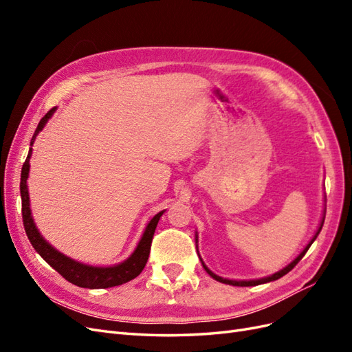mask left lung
<instances>
[{
    "instance_id": "1",
    "label": "left lung",
    "mask_w": 352,
    "mask_h": 352,
    "mask_svg": "<svg viewBox=\"0 0 352 352\" xmlns=\"http://www.w3.org/2000/svg\"><path fill=\"white\" fill-rule=\"evenodd\" d=\"M324 214H326V211L323 210V217H322V220H320V225H318V228H317V230H316V233H314V236L310 239V242H308L305 247H304V250L296 255V257L286 265V267H283L282 270H279V272H276V273H273V274H270V276H265V278H260V279H251V280H233V279H225V278H221V276H217L216 273H212L207 265L204 264V261H202V258L199 257V254H198V257H199V261H201V264H202V267L206 269V272L211 276L212 279L214 280H217V282H221V283H226V285H232V286H257V285H261V283H267V282H273V280H278V279H280L282 276H285L286 273H289L295 265H296V263L300 261L304 255H305V252L308 251V248L311 247V243L316 241V238L318 236V233H320V230H322V226H323V223H324ZM195 241H197V251H198V235H195Z\"/></svg>"
}]
</instances>
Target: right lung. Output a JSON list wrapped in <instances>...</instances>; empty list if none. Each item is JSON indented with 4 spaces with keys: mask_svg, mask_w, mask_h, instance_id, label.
<instances>
[{
    "mask_svg": "<svg viewBox=\"0 0 352 352\" xmlns=\"http://www.w3.org/2000/svg\"><path fill=\"white\" fill-rule=\"evenodd\" d=\"M56 110L57 107L51 109L38 123L36 131L30 140L29 154L22 167V177H20V195H22V216H23L26 235L32 243V247L35 248V251L41 255V257L70 283L80 287H88V289H105V287L123 285L126 282L135 279L136 276L144 270L146 260L150 257L151 242H153L157 223L166 210L157 212V214L148 221L142 236L140 242H138L135 251L131 254V257L126 258L123 263L109 265V267H102V265H89V264L73 260L67 257V255L60 252L58 250H56L50 242H47L44 236L39 233L34 221V217H32L29 190H28V177H29V168H30L29 162L32 157V145H34L38 133L44 129V126L51 119L52 114L56 113Z\"/></svg>",
    "mask_w": 352,
    "mask_h": 352,
    "instance_id": "add662e5",
    "label": "right lung"
}]
</instances>
